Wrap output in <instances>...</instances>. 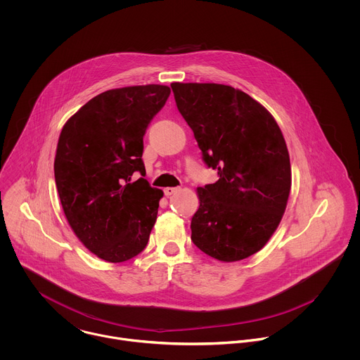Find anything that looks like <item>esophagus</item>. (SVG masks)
Returning a JSON list of instances; mask_svg holds the SVG:
<instances>
[{
  "instance_id": "1",
  "label": "esophagus",
  "mask_w": 360,
  "mask_h": 360,
  "mask_svg": "<svg viewBox=\"0 0 360 360\" xmlns=\"http://www.w3.org/2000/svg\"><path fill=\"white\" fill-rule=\"evenodd\" d=\"M163 191H165V195H166V197H170V195L176 194L177 191H180V188H177V187H166Z\"/></svg>"
}]
</instances>
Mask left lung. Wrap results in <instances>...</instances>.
<instances>
[{
	"instance_id": "1",
	"label": "left lung",
	"mask_w": 360,
	"mask_h": 360,
	"mask_svg": "<svg viewBox=\"0 0 360 360\" xmlns=\"http://www.w3.org/2000/svg\"><path fill=\"white\" fill-rule=\"evenodd\" d=\"M177 109L219 180L198 187L191 240L207 257L237 262L277 230L291 191V163L271 113L231 86L172 83Z\"/></svg>"
}]
</instances>
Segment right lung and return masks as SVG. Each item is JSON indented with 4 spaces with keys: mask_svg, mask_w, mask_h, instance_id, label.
Returning <instances> with one entry per match:
<instances>
[{
    "mask_svg": "<svg viewBox=\"0 0 360 360\" xmlns=\"http://www.w3.org/2000/svg\"><path fill=\"white\" fill-rule=\"evenodd\" d=\"M170 96L162 84L113 89L68 119L53 160L66 220L96 257L119 263L147 245L163 191L150 187L143 137Z\"/></svg>",
    "mask_w": 360,
    "mask_h": 360,
    "instance_id": "right-lung-1",
    "label": "right lung"
}]
</instances>
